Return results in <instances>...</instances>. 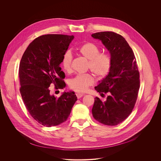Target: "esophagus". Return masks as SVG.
<instances>
[{
	"instance_id": "obj_1",
	"label": "esophagus",
	"mask_w": 161,
	"mask_h": 161,
	"mask_svg": "<svg viewBox=\"0 0 161 161\" xmlns=\"http://www.w3.org/2000/svg\"><path fill=\"white\" fill-rule=\"evenodd\" d=\"M75 95H76V96H77V98H81V97L84 95V94H83V93H77Z\"/></svg>"
}]
</instances>
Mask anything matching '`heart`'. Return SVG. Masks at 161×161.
<instances>
[{
    "label": "heart",
    "mask_w": 161,
    "mask_h": 161,
    "mask_svg": "<svg viewBox=\"0 0 161 161\" xmlns=\"http://www.w3.org/2000/svg\"><path fill=\"white\" fill-rule=\"evenodd\" d=\"M77 52L89 60L87 69L98 79L106 77L110 73L112 65V57L108 53L100 52L99 46L95 43L88 42L77 47ZM72 56L69 51H66L62 57L61 66L67 73L72 71ZM94 84V79L91 74H79L69 81L70 88L76 92H86Z\"/></svg>",
    "instance_id": "b5f03b06"
}]
</instances>
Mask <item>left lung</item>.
Wrapping results in <instances>:
<instances>
[{"instance_id": "8db88e82", "label": "left lung", "mask_w": 161, "mask_h": 161, "mask_svg": "<svg viewBox=\"0 0 161 161\" xmlns=\"http://www.w3.org/2000/svg\"><path fill=\"white\" fill-rule=\"evenodd\" d=\"M110 51L112 65L109 74L95 89L102 95L108 93L103 101L95 98L92 108L93 118L108 126L123 122L132 112L140 86L139 72L134 53L125 39L113 31L92 34ZM104 95V94H103Z\"/></svg>"}]
</instances>
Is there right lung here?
I'll return each mask as SVG.
<instances>
[{"mask_svg": "<svg viewBox=\"0 0 161 161\" xmlns=\"http://www.w3.org/2000/svg\"><path fill=\"white\" fill-rule=\"evenodd\" d=\"M74 36L45 35L35 38L26 48L19 67L20 92L31 116L46 126L66 121L77 101L74 92H64L56 98L50 94L49 86L63 89L64 73L59 64Z\"/></svg>", "mask_w": 161, "mask_h": 161, "instance_id": "right-lung-1", "label": "right lung"}]
</instances>
